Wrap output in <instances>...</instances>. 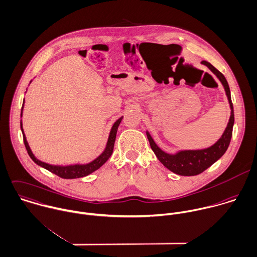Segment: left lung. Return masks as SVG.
Masks as SVG:
<instances>
[{
	"label": "left lung",
	"instance_id": "8db88e82",
	"mask_svg": "<svg viewBox=\"0 0 257 257\" xmlns=\"http://www.w3.org/2000/svg\"><path fill=\"white\" fill-rule=\"evenodd\" d=\"M201 64L205 65L221 82L230 105V109H231L230 117H229L227 126L224 133L222 134L221 138L214 145H212L207 149L194 150V151L193 150L179 151L174 155H171L164 152L160 147H158V145L155 143L150 133L147 132V136H148V140L150 142L151 148L154 151L157 158L159 159V161L170 171L183 176H191V175H197L201 173L202 171L208 169L210 166H212L216 161H218L225 154L230 144V140L232 137V128L234 124L233 105H232L231 96H230V89L226 79L218 70H216L208 62L202 61Z\"/></svg>",
	"mask_w": 257,
	"mask_h": 257
}]
</instances>
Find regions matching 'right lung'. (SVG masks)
I'll use <instances>...</instances> for the list:
<instances>
[{
    "label": "right lung",
    "instance_id": "right-lung-1",
    "mask_svg": "<svg viewBox=\"0 0 257 257\" xmlns=\"http://www.w3.org/2000/svg\"><path fill=\"white\" fill-rule=\"evenodd\" d=\"M25 101V99H24ZM23 107H24V103H23V106H22V112H21V116H22V113H23ZM123 116L119 117L114 123L113 125L111 126V130H110V133H109V136H108V140H107V143H106V146H105V149L104 151L102 152L101 155H99L94 161H92L91 163L89 164H86V165H74V166H66V167H62V166H53V165H49V164H46L44 162H41L39 161L35 156L34 154L32 153L30 147H29V144L27 142V139H26V136L24 134V130H23V124H22V120H21V130H22V133H23V139H24V144H25V147L27 149V152L30 156V158L40 167L48 170L55 174H57L58 176L62 177V178H66V179H71V178H79V177H83V176H86L88 174H90L91 172L98 170L108 159L109 157L111 156L112 154V151H113V146H114V142H115V137H116V132H117V127L121 121Z\"/></svg>",
    "mask_w": 257,
    "mask_h": 257
}]
</instances>
